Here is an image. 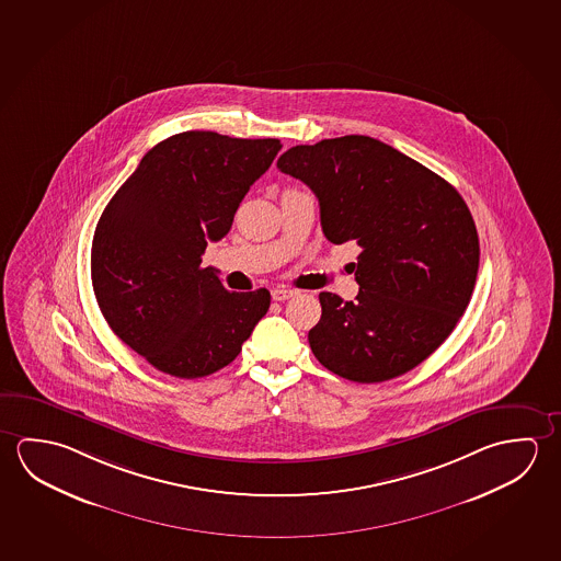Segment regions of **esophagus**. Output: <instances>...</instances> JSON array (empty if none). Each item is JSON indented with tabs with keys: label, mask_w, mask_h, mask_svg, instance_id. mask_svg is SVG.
<instances>
[{
	"label": "esophagus",
	"mask_w": 561,
	"mask_h": 561,
	"mask_svg": "<svg viewBox=\"0 0 561 561\" xmlns=\"http://www.w3.org/2000/svg\"><path fill=\"white\" fill-rule=\"evenodd\" d=\"M294 295H297V291L291 289V287H284V285L272 289V299H274V301H285V299H289V297H294Z\"/></svg>",
	"instance_id": "obj_1"
}]
</instances>
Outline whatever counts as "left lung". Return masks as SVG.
I'll list each match as a JSON object with an SVG mask.
<instances>
[{"label":"left lung","instance_id":"left-lung-1","mask_svg":"<svg viewBox=\"0 0 561 561\" xmlns=\"http://www.w3.org/2000/svg\"><path fill=\"white\" fill-rule=\"evenodd\" d=\"M284 174L311 187L332 244L358 242L356 301L322 291L309 331L332 374L379 383L416 368L456 329L479 267L478 229L454 185L364 135L289 148Z\"/></svg>","mask_w":561,"mask_h":561}]
</instances>
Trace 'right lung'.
I'll use <instances>...</instances> for the list:
<instances>
[{
  "instance_id": "right-lung-1",
  "label": "right lung",
  "mask_w": 561,
  "mask_h": 561,
  "mask_svg": "<svg viewBox=\"0 0 561 561\" xmlns=\"http://www.w3.org/2000/svg\"><path fill=\"white\" fill-rule=\"evenodd\" d=\"M279 148L185 130L150 148L103 209L93 294L111 331L160 371L195 379L229 366L270 309L267 289L227 291L202 256Z\"/></svg>"
}]
</instances>
